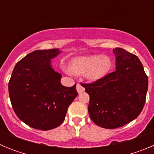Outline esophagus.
Listing matches in <instances>:
<instances>
[{"label":"esophagus","mask_w":154,"mask_h":154,"mask_svg":"<svg viewBox=\"0 0 154 154\" xmlns=\"http://www.w3.org/2000/svg\"><path fill=\"white\" fill-rule=\"evenodd\" d=\"M76 89H77V92L79 93H82V92L85 91V88L81 84H77V85H76Z\"/></svg>","instance_id":"obj_1"}]
</instances>
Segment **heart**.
Wrapping results in <instances>:
<instances>
[{"instance_id":"obj_1","label":"heart","mask_w":154,"mask_h":154,"mask_svg":"<svg viewBox=\"0 0 154 154\" xmlns=\"http://www.w3.org/2000/svg\"><path fill=\"white\" fill-rule=\"evenodd\" d=\"M112 67V59L109 56L92 55L73 58L71 62L70 69L75 74H85V78L89 81H96L106 75Z\"/></svg>"}]
</instances>
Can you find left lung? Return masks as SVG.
Instances as JSON below:
<instances>
[{"mask_svg": "<svg viewBox=\"0 0 154 154\" xmlns=\"http://www.w3.org/2000/svg\"><path fill=\"white\" fill-rule=\"evenodd\" d=\"M116 71L91 84H82L89 95L91 119L98 126L115 129L140 115L146 101L148 78L138 58L123 48L112 49Z\"/></svg>", "mask_w": 154, "mask_h": 154, "instance_id": "8db88e82", "label": "left lung"}]
</instances>
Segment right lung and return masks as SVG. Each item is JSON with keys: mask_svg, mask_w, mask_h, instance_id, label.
I'll return each instance as SVG.
<instances>
[{"mask_svg": "<svg viewBox=\"0 0 154 154\" xmlns=\"http://www.w3.org/2000/svg\"><path fill=\"white\" fill-rule=\"evenodd\" d=\"M61 52L54 48L29 53L16 64L8 83L14 112L34 129L49 130L58 127L78 96L76 84L72 87L62 85V75L51 66V59Z\"/></svg>", "mask_w": 154, "mask_h": 154, "instance_id": "add662e5", "label": "right lung"}]
</instances>
